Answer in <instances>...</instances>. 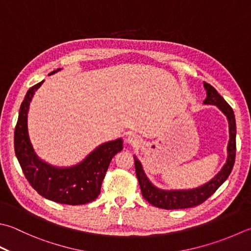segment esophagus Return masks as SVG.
Wrapping results in <instances>:
<instances>
[{"label":"esophagus","instance_id":"obj_1","mask_svg":"<svg viewBox=\"0 0 251 251\" xmlns=\"http://www.w3.org/2000/svg\"><path fill=\"white\" fill-rule=\"evenodd\" d=\"M126 140H127V142H129V144H131V145L139 144L138 136H137L136 134H134V132H130V134H128V136H127Z\"/></svg>","mask_w":251,"mask_h":251}]
</instances>
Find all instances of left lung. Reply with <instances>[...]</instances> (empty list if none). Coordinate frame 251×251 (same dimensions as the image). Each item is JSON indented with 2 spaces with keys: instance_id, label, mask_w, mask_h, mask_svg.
Returning a JSON list of instances; mask_svg holds the SVG:
<instances>
[{
  "instance_id": "left-lung-1",
  "label": "left lung",
  "mask_w": 251,
  "mask_h": 251,
  "mask_svg": "<svg viewBox=\"0 0 251 251\" xmlns=\"http://www.w3.org/2000/svg\"><path fill=\"white\" fill-rule=\"evenodd\" d=\"M204 88L207 90V98H205L203 103L217 105L228 120L229 142L227 147L228 156L226 163L214 178L211 179L205 185L201 186V187L190 190H162L154 187L150 183V180L147 178L144 170H142L141 163L136 156H134L136 175L139 181L141 194L144 196V198L154 207L165 210L187 209L203 203L227 179L228 175L233 170L235 155H236V122H235L234 111L210 83L204 82Z\"/></svg>"
}]
</instances>
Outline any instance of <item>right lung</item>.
Masks as SVG:
<instances>
[{"label":"right lung","instance_id":"add662e5","mask_svg":"<svg viewBox=\"0 0 251 251\" xmlns=\"http://www.w3.org/2000/svg\"><path fill=\"white\" fill-rule=\"evenodd\" d=\"M42 82L27 91L21 105L14 134L15 154L29 184L42 197L72 205L91 202L100 195L110 162L117 152L122 151L123 141L116 139L101 145L81 163L72 168H54L41 161L34 153L29 140L27 114L33 93Z\"/></svg>","mask_w":251,"mask_h":251}]
</instances>
